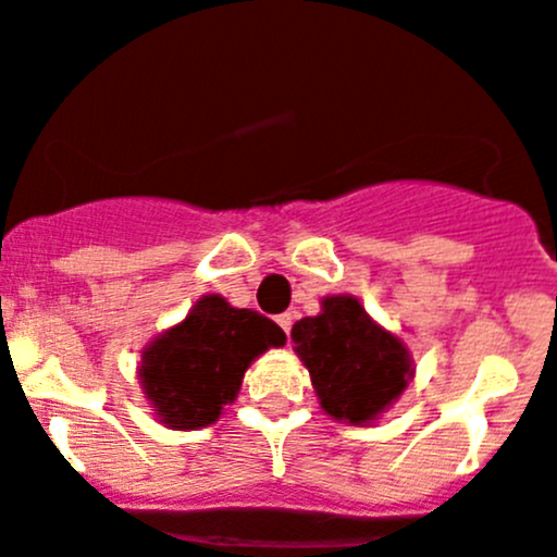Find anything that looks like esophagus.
I'll return each mask as SVG.
<instances>
[{
  "mask_svg": "<svg viewBox=\"0 0 557 557\" xmlns=\"http://www.w3.org/2000/svg\"><path fill=\"white\" fill-rule=\"evenodd\" d=\"M277 323H280V329H283L285 334H290V326H294V315H290V312H283V315H277Z\"/></svg>",
  "mask_w": 557,
  "mask_h": 557,
  "instance_id": "esophagus-1",
  "label": "esophagus"
}]
</instances>
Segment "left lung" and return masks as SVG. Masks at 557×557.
<instances>
[{
	"mask_svg": "<svg viewBox=\"0 0 557 557\" xmlns=\"http://www.w3.org/2000/svg\"><path fill=\"white\" fill-rule=\"evenodd\" d=\"M290 339L334 422L367 428L413 381L408 345L350 294L323 296L321 312L296 321Z\"/></svg>",
	"mask_w": 557,
	"mask_h": 557,
	"instance_id": "left-lung-1",
	"label": "left lung"
}]
</instances>
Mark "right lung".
Wrapping results in <instances>:
<instances>
[{
	"label": "right lung",
	"mask_w": 557,
	"mask_h": 557,
	"mask_svg": "<svg viewBox=\"0 0 557 557\" xmlns=\"http://www.w3.org/2000/svg\"><path fill=\"white\" fill-rule=\"evenodd\" d=\"M285 332L258 310H239L220 294L193 305L185 321L160 332L141 350L138 383L154 419L171 430L214 424L239 394L245 372Z\"/></svg>",
	"instance_id": "right-lung-1"
}]
</instances>
